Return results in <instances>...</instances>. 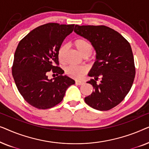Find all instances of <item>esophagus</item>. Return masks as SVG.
Returning <instances> with one entry per match:
<instances>
[{"mask_svg":"<svg viewBox=\"0 0 149 149\" xmlns=\"http://www.w3.org/2000/svg\"><path fill=\"white\" fill-rule=\"evenodd\" d=\"M75 83H76V85H82L84 84V82H83V81H75Z\"/></svg>","mask_w":149,"mask_h":149,"instance_id":"esophagus-1","label":"esophagus"}]
</instances>
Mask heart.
I'll return each instance as SVG.
<instances>
[{
    "instance_id": "heart-1",
    "label": "heart",
    "mask_w": 149,
    "mask_h": 149,
    "mask_svg": "<svg viewBox=\"0 0 149 149\" xmlns=\"http://www.w3.org/2000/svg\"><path fill=\"white\" fill-rule=\"evenodd\" d=\"M74 46L76 47L77 50L80 52V54L83 57H89L93 52V46L91 45L90 42L87 40L83 39V38H79L74 40ZM66 46H61L58 51V59L60 62H62L64 61V54L66 52ZM87 68L84 66H74V65H70L67 66L65 70L66 74L68 76L72 77V78L79 79L87 73Z\"/></svg>"
}]
</instances>
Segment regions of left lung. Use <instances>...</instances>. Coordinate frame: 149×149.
<instances>
[{"mask_svg":"<svg viewBox=\"0 0 149 149\" xmlns=\"http://www.w3.org/2000/svg\"><path fill=\"white\" fill-rule=\"evenodd\" d=\"M74 31L88 40L96 52V60L88 74L94 79L87 82L94 89L85 97V103L98 111H109L123 100L134 83L136 69L130 44L105 26L76 25Z\"/></svg>","mask_w":149,"mask_h":149,"instance_id":"1","label":"left lung"}]
</instances>
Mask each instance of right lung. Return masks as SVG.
Masks as SVG:
<instances>
[{"label": "right lung", "instance_id": "1", "mask_svg": "<svg viewBox=\"0 0 149 149\" xmlns=\"http://www.w3.org/2000/svg\"><path fill=\"white\" fill-rule=\"evenodd\" d=\"M74 24L49 23L40 26L22 38L16 49L13 74L18 91L24 99L38 109L55 107L64 98L66 89L75 81L58 67V51L74 29ZM57 73L49 79L47 72Z\"/></svg>", "mask_w": 149, "mask_h": 149}]
</instances>
